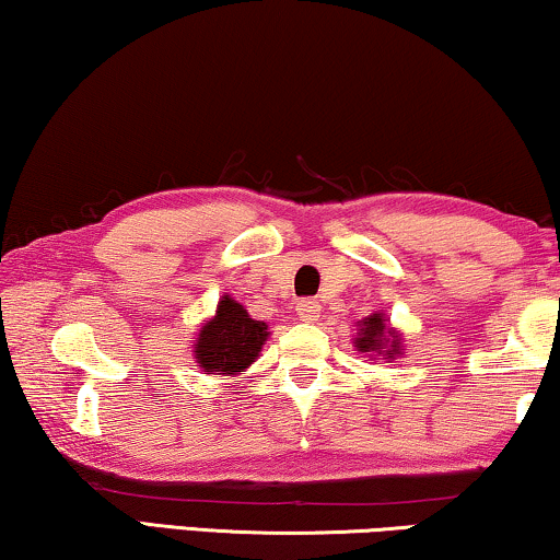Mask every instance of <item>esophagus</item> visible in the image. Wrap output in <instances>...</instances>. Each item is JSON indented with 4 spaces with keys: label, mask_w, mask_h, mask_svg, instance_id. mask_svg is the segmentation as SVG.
I'll return each mask as SVG.
<instances>
[{
    "label": "esophagus",
    "mask_w": 560,
    "mask_h": 560,
    "mask_svg": "<svg viewBox=\"0 0 560 560\" xmlns=\"http://www.w3.org/2000/svg\"><path fill=\"white\" fill-rule=\"evenodd\" d=\"M319 312H322V306H319V302H314V299H302V302L296 304V314L302 322H314L319 317Z\"/></svg>",
    "instance_id": "obj_1"
}]
</instances>
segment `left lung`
Listing matches in <instances>:
<instances>
[{"label": "left lung", "mask_w": 560, "mask_h": 560, "mask_svg": "<svg viewBox=\"0 0 560 560\" xmlns=\"http://www.w3.org/2000/svg\"><path fill=\"white\" fill-rule=\"evenodd\" d=\"M360 327L362 329H360V337L355 340V345L362 352H385L388 358L396 355L400 342H398V337L390 332V329H385V319L381 317V314H370V317L362 322ZM388 336H393L394 340L392 341V350L385 351L384 342L387 341Z\"/></svg>", "instance_id": "1"}]
</instances>
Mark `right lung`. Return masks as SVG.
<instances>
[{
  "label": "right lung",
  "instance_id": "1",
  "mask_svg": "<svg viewBox=\"0 0 560 560\" xmlns=\"http://www.w3.org/2000/svg\"><path fill=\"white\" fill-rule=\"evenodd\" d=\"M266 337V322L250 319L238 302L223 296L215 317L200 329L195 355L208 375H235L258 358Z\"/></svg>",
  "mask_w": 560,
  "mask_h": 560
}]
</instances>
